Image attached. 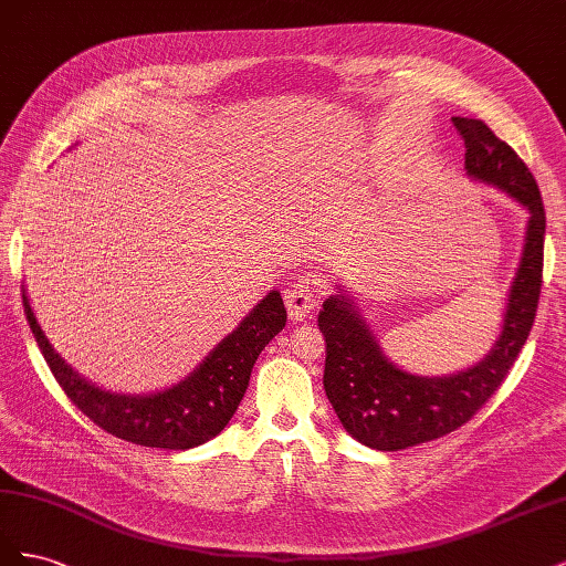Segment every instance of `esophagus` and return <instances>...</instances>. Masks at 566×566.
I'll list each match as a JSON object with an SVG mask.
<instances>
[{
  "label": "esophagus",
  "instance_id": "1",
  "mask_svg": "<svg viewBox=\"0 0 566 566\" xmlns=\"http://www.w3.org/2000/svg\"><path fill=\"white\" fill-rule=\"evenodd\" d=\"M316 304H318V290L310 283H297L285 290V306H287L290 318L295 321L306 318Z\"/></svg>",
  "mask_w": 566,
  "mask_h": 566
}]
</instances>
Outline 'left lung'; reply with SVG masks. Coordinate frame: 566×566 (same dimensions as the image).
I'll return each instance as SVG.
<instances>
[{"instance_id":"left-lung-1","label":"left lung","mask_w":566,"mask_h":566,"mask_svg":"<svg viewBox=\"0 0 566 566\" xmlns=\"http://www.w3.org/2000/svg\"><path fill=\"white\" fill-rule=\"evenodd\" d=\"M465 139V175L495 188L528 212L522 256L510 283L501 333L476 364L449 375H418L391 364L349 290L337 283L323 302V387L342 427L368 449L401 451L465 424L501 387L534 325L541 276L545 210L538 184L522 158L482 119L453 117Z\"/></svg>"}]
</instances>
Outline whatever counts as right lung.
<instances>
[{"label":"right lung","mask_w":566,"mask_h":566,"mask_svg":"<svg viewBox=\"0 0 566 566\" xmlns=\"http://www.w3.org/2000/svg\"><path fill=\"white\" fill-rule=\"evenodd\" d=\"M23 306L51 373L82 413L117 439L167 451L200 447L224 430L245 397L256 356L287 321L281 293L269 290L186 378L148 394H125L98 387L65 361L42 331L25 287Z\"/></svg>","instance_id":"right-lung-1"}]
</instances>
